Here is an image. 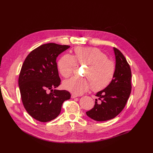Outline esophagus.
<instances>
[{
	"mask_svg": "<svg viewBox=\"0 0 153 153\" xmlns=\"http://www.w3.org/2000/svg\"><path fill=\"white\" fill-rule=\"evenodd\" d=\"M78 97V95H76V94H72V95H71V98H76V97Z\"/></svg>",
	"mask_w": 153,
	"mask_h": 153,
	"instance_id": "esophagus-1",
	"label": "esophagus"
}]
</instances>
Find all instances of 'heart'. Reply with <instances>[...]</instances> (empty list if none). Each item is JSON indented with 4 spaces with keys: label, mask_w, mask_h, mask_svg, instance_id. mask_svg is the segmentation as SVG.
<instances>
[{
    "label": "heart",
    "mask_w": 153,
    "mask_h": 153,
    "mask_svg": "<svg viewBox=\"0 0 153 153\" xmlns=\"http://www.w3.org/2000/svg\"><path fill=\"white\" fill-rule=\"evenodd\" d=\"M74 55L66 54L58 62V67L64 77H69L76 69L77 64L87 66L84 76L86 78L73 77L63 82L66 89L76 95H81L91 89L100 91L107 87L114 78L116 65L114 61L107 58L106 54L98 48L77 47Z\"/></svg>",
    "instance_id": "obj_1"
}]
</instances>
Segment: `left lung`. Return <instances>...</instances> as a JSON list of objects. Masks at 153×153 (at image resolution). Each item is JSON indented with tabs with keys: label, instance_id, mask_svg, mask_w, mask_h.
<instances>
[{
	"label": "left lung",
	"instance_id": "1",
	"mask_svg": "<svg viewBox=\"0 0 153 153\" xmlns=\"http://www.w3.org/2000/svg\"><path fill=\"white\" fill-rule=\"evenodd\" d=\"M116 59V71L113 81L105 89L97 93L94 108L86 112L87 115L98 122L113 119L126 105L131 91V71L122 53L114 48Z\"/></svg>",
	"mask_w": 153,
	"mask_h": 153
}]
</instances>
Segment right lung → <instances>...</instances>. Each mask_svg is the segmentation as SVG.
Listing matches in <instances>:
<instances>
[{
	"label": "right lung",
	"instance_id": "right-lung-1",
	"mask_svg": "<svg viewBox=\"0 0 153 153\" xmlns=\"http://www.w3.org/2000/svg\"><path fill=\"white\" fill-rule=\"evenodd\" d=\"M69 47L42 45L31 51L23 63L19 77L22 101L28 114L39 122L56 118L63 102L71 98L66 90H53L61 84L56 58Z\"/></svg>",
	"mask_w": 153,
	"mask_h": 153
}]
</instances>
